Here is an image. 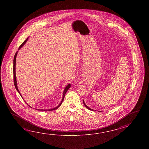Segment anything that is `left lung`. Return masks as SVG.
Returning a JSON list of instances; mask_svg holds the SVG:
<instances>
[{"label": "left lung", "mask_w": 149, "mask_h": 149, "mask_svg": "<svg viewBox=\"0 0 149 149\" xmlns=\"http://www.w3.org/2000/svg\"><path fill=\"white\" fill-rule=\"evenodd\" d=\"M83 103H84V104L85 105V106L86 108H87V109H88V110H92V111H94V110H93V109H91V108H89L88 106H87L86 104L85 103L84 101H83Z\"/></svg>", "instance_id": "1"}]
</instances>
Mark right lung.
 Returning <instances> with one entry per match:
<instances>
[{
	"label": "right lung",
	"instance_id": "add662e5",
	"mask_svg": "<svg viewBox=\"0 0 149 149\" xmlns=\"http://www.w3.org/2000/svg\"><path fill=\"white\" fill-rule=\"evenodd\" d=\"M28 38H27V39L25 40V41H24L23 42L22 44L20 45V46H19V50L25 44V42H26V41L28 40ZM17 53H18V51L17 52H16V53L15 54V55H14V60H13V74H14V85H15V88H16V90H17V91L18 92V93H19L20 95L21 96V97H22V95L21 94V93H20V92H19V89H18V87H17V81H16V71H15V65H16V56H17ZM71 87V84H68V85L65 87V88H64V90L63 93V97H62V101L61 102L60 104L58 105L57 107H56V108H53V109H36V110H39V111H52V110H56V109H57L58 108H59L60 107L61 105V104L62 103V102L63 101L64 98V96H65V93H66V92L68 91V89L70 88V87ZM23 98V97H22ZM27 104V103H26ZM30 107H31L30 105H29ZM32 108V107H31Z\"/></svg>",
	"mask_w": 149,
	"mask_h": 149
}]
</instances>
